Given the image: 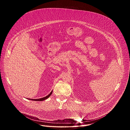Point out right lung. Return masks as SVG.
Returning a JSON list of instances; mask_svg holds the SVG:
<instances>
[{"label":"right lung","mask_w":130,"mask_h":130,"mask_svg":"<svg viewBox=\"0 0 130 130\" xmlns=\"http://www.w3.org/2000/svg\"><path fill=\"white\" fill-rule=\"evenodd\" d=\"M52 90L51 91V92H50V93L47 96L45 97H43L42 98H40V99H29V100H33V101H43V100H45L47 99H48L50 96V95L52 94Z\"/></svg>","instance_id":"1"}]
</instances>
